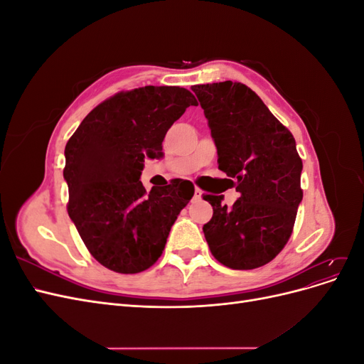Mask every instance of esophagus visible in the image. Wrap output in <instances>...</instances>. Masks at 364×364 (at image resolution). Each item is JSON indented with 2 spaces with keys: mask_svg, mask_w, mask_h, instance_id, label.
Here are the masks:
<instances>
[{
  "mask_svg": "<svg viewBox=\"0 0 364 364\" xmlns=\"http://www.w3.org/2000/svg\"><path fill=\"white\" fill-rule=\"evenodd\" d=\"M202 194H203V191L200 188H194V199L196 200H200L202 199Z\"/></svg>",
  "mask_w": 364,
  "mask_h": 364,
  "instance_id": "1",
  "label": "esophagus"
}]
</instances>
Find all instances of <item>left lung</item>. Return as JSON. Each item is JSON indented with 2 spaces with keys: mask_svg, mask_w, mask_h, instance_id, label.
Returning a JSON list of instances; mask_svg holds the SVG:
<instances>
[{
  "mask_svg": "<svg viewBox=\"0 0 364 364\" xmlns=\"http://www.w3.org/2000/svg\"><path fill=\"white\" fill-rule=\"evenodd\" d=\"M217 147L218 168L235 179L240 197L232 206L223 196L206 194L213 218L203 225L217 261L234 270L270 262L291 235L302 202V161L290 130L243 83L196 85Z\"/></svg>",
  "mask_w": 364,
  "mask_h": 364,
  "instance_id": "8db88e82",
  "label": "left lung"
}]
</instances>
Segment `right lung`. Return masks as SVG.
Listing matches in <instances>:
<instances>
[{
	"label": "right lung",
	"mask_w": 364,
	"mask_h": 364,
	"mask_svg": "<svg viewBox=\"0 0 364 364\" xmlns=\"http://www.w3.org/2000/svg\"><path fill=\"white\" fill-rule=\"evenodd\" d=\"M194 95L179 86L119 92L85 117L65 147L68 214L91 255L109 270L139 273L158 261L188 181L151 188L139 181L144 159L164 156L162 141Z\"/></svg>",
	"instance_id": "obj_1"
}]
</instances>
